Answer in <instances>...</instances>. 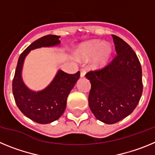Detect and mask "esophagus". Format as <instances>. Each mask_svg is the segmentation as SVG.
Segmentation results:
<instances>
[{
	"instance_id": "1",
	"label": "esophagus",
	"mask_w": 155,
	"mask_h": 155,
	"mask_svg": "<svg viewBox=\"0 0 155 155\" xmlns=\"http://www.w3.org/2000/svg\"><path fill=\"white\" fill-rule=\"evenodd\" d=\"M80 73H81V78L84 77V75H85V70L83 69V68L80 69Z\"/></svg>"
}]
</instances>
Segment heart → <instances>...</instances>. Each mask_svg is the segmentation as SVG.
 <instances>
[{
    "label": "heart",
    "instance_id": "heart-1",
    "mask_svg": "<svg viewBox=\"0 0 155 155\" xmlns=\"http://www.w3.org/2000/svg\"><path fill=\"white\" fill-rule=\"evenodd\" d=\"M110 46L101 41H93L83 45L79 54L83 58H87L96 54V62L99 65H105L109 62L111 57Z\"/></svg>",
    "mask_w": 155,
    "mask_h": 155
}]
</instances>
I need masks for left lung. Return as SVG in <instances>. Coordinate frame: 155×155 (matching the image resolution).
<instances>
[{"label": "left lung", "instance_id": "left-lung-1", "mask_svg": "<svg viewBox=\"0 0 155 155\" xmlns=\"http://www.w3.org/2000/svg\"><path fill=\"white\" fill-rule=\"evenodd\" d=\"M116 55L105 67L88 71L90 109L97 120L113 124L137 107L143 92L142 69L137 56L124 40L112 35Z\"/></svg>", "mask_w": 155, "mask_h": 155}]
</instances>
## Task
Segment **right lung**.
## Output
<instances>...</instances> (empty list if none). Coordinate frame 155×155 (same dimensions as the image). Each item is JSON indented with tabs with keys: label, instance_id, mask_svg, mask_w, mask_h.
<instances>
[{
	"label": "right lung",
	"instance_id": "1",
	"mask_svg": "<svg viewBox=\"0 0 155 155\" xmlns=\"http://www.w3.org/2000/svg\"><path fill=\"white\" fill-rule=\"evenodd\" d=\"M58 35H48L37 39L21 53L12 81L15 101L21 113L38 124H46L58 120L65 110L67 98L80 77V71L70 74L59 71L55 78L46 88L35 92L28 89L21 80L23 62L30 50L59 44Z\"/></svg>",
	"mask_w": 155,
	"mask_h": 155
}]
</instances>
